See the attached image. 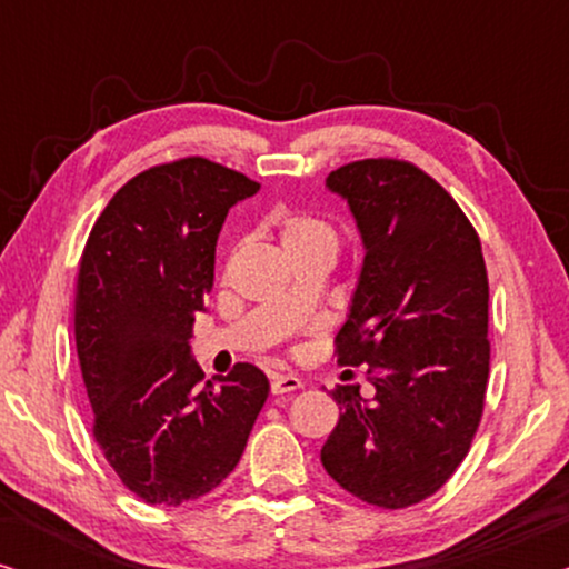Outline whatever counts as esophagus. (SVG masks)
<instances>
[{
    "mask_svg": "<svg viewBox=\"0 0 569 569\" xmlns=\"http://www.w3.org/2000/svg\"><path fill=\"white\" fill-rule=\"evenodd\" d=\"M302 383L298 376H271V393L282 396V393H292L298 391Z\"/></svg>",
    "mask_w": 569,
    "mask_h": 569,
    "instance_id": "obj_1",
    "label": "esophagus"
}]
</instances>
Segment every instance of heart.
<instances>
[{
    "label": "heart",
    "instance_id": "obj_1",
    "mask_svg": "<svg viewBox=\"0 0 569 569\" xmlns=\"http://www.w3.org/2000/svg\"><path fill=\"white\" fill-rule=\"evenodd\" d=\"M279 240H282L284 253L310 251V248H323V251H337V232L326 220L308 212H279L277 217Z\"/></svg>",
    "mask_w": 569,
    "mask_h": 569
}]
</instances>
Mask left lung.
Masks as SVG:
<instances>
[{"instance_id": "1", "label": "left lung", "mask_w": 569, "mask_h": 569, "mask_svg": "<svg viewBox=\"0 0 569 569\" xmlns=\"http://www.w3.org/2000/svg\"><path fill=\"white\" fill-rule=\"evenodd\" d=\"M326 189L349 204L365 248L337 355L370 365L376 396L331 393L341 415L321 463L362 502L409 508L453 477L485 409V256L453 197L411 162H349Z\"/></svg>"}]
</instances>
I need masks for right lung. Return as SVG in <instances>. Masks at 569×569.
Listing matches in <instances>:
<instances>
[{"label": "right lung", "mask_w": 569, "mask_h": 569, "mask_svg": "<svg viewBox=\"0 0 569 569\" xmlns=\"http://www.w3.org/2000/svg\"><path fill=\"white\" fill-rule=\"evenodd\" d=\"M259 189L207 158L154 166L113 193L82 251L74 339L92 435L150 505L173 508L222 485L269 396L248 362L204 383L189 345L224 217Z\"/></svg>", "instance_id": "add662e5"}]
</instances>
